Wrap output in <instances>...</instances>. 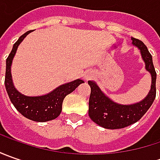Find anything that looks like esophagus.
<instances>
[{"instance_id":"34e87169","label":"esophagus","mask_w":160,"mask_h":160,"mask_svg":"<svg viewBox=\"0 0 160 160\" xmlns=\"http://www.w3.org/2000/svg\"><path fill=\"white\" fill-rule=\"evenodd\" d=\"M85 79H86V80H88V79H89V77H85Z\"/></svg>"}]
</instances>
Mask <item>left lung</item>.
<instances>
[{"instance_id":"left-lung-1","label":"left lung","mask_w":160,"mask_h":160,"mask_svg":"<svg viewBox=\"0 0 160 160\" xmlns=\"http://www.w3.org/2000/svg\"><path fill=\"white\" fill-rule=\"evenodd\" d=\"M132 44L141 51L146 65V69L151 74V89L143 101L132 105H120L109 100L99 86L88 81L91 86L89 99V117L97 125L107 129H119L130 126L140 120L150 108L156 97L157 74L153 66L152 57L144 43L139 39L132 38Z\"/></svg>"}]
</instances>
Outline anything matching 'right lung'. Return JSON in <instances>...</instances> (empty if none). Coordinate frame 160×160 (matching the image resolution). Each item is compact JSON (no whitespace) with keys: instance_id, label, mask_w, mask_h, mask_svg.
<instances>
[{"instance_id":"right-lung-1","label":"right lung","mask_w":160,"mask_h":160,"mask_svg":"<svg viewBox=\"0 0 160 160\" xmlns=\"http://www.w3.org/2000/svg\"><path fill=\"white\" fill-rule=\"evenodd\" d=\"M32 31H28L22 34L13 45L12 51L9 53L6 60V73H5V87L8 92L10 102L18 109L19 113L30 120L35 122H46L58 118L62 110V102L66 96L75 91L80 83H84L83 80L77 79L70 83H65L52 91L46 95L29 97L18 92L15 89L10 74V66L14 58L18 46L23 39Z\"/></svg>"}]
</instances>
